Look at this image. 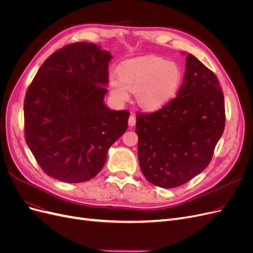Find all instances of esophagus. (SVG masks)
<instances>
[{"mask_svg": "<svg viewBox=\"0 0 253 253\" xmlns=\"http://www.w3.org/2000/svg\"><path fill=\"white\" fill-rule=\"evenodd\" d=\"M135 124H136V118H135L134 115H131V116H129V118H128V126L132 127V126H135Z\"/></svg>", "mask_w": 253, "mask_h": 253, "instance_id": "34e87169", "label": "esophagus"}]
</instances>
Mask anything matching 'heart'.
<instances>
[{
    "label": "heart",
    "mask_w": 253,
    "mask_h": 253,
    "mask_svg": "<svg viewBox=\"0 0 253 253\" xmlns=\"http://www.w3.org/2000/svg\"><path fill=\"white\" fill-rule=\"evenodd\" d=\"M118 80L112 78L110 88L118 102H126L129 94L147 111H158L177 94L182 81L180 66L164 58L148 57L127 61L118 68Z\"/></svg>",
    "instance_id": "obj_1"
}]
</instances>
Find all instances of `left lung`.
I'll use <instances>...</instances> for the list:
<instances>
[{"instance_id": "1", "label": "left lung", "mask_w": 253, "mask_h": 253, "mask_svg": "<svg viewBox=\"0 0 253 253\" xmlns=\"http://www.w3.org/2000/svg\"><path fill=\"white\" fill-rule=\"evenodd\" d=\"M177 97L136 116L141 172L162 188L183 185L210 164L225 128V100L217 77L193 55Z\"/></svg>"}]
</instances>
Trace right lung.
I'll list each match as a JSON object with an SVG mask.
<instances>
[{
	"label": "right lung",
	"instance_id": "right-lung-1",
	"mask_svg": "<svg viewBox=\"0 0 253 253\" xmlns=\"http://www.w3.org/2000/svg\"><path fill=\"white\" fill-rule=\"evenodd\" d=\"M111 59L96 44H67L44 61L28 86L25 140L48 176L71 183L95 177L126 131L129 113L103 102Z\"/></svg>",
	"mask_w": 253,
	"mask_h": 253
}]
</instances>
